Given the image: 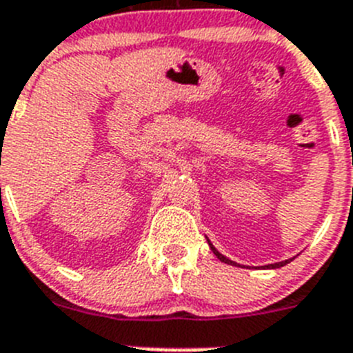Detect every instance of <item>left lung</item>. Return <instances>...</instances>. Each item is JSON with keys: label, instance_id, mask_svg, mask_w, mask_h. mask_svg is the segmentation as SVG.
Listing matches in <instances>:
<instances>
[{"label": "left lung", "instance_id": "8db88e82", "mask_svg": "<svg viewBox=\"0 0 353 353\" xmlns=\"http://www.w3.org/2000/svg\"><path fill=\"white\" fill-rule=\"evenodd\" d=\"M208 245H210V249L212 251H214V254L217 258H219L221 261H224V263H228V265H236V263H233L232 260H228L226 256H223V254H221L219 251H217V249L214 248V245L210 244V242H208ZM286 263H290V260H286V261H279V263H272V265H267V269H279V267H283V265H286Z\"/></svg>", "mask_w": 353, "mask_h": 353}]
</instances>
